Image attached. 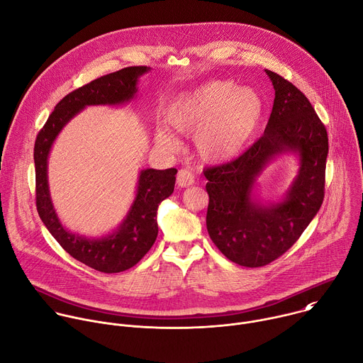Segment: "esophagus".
Segmentation results:
<instances>
[{
  "label": "esophagus",
  "mask_w": 363,
  "mask_h": 363,
  "mask_svg": "<svg viewBox=\"0 0 363 363\" xmlns=\"http://www.w3.org/2000/svg\"><path fill=\"white\" fill-rule=\"evenodd\" d=\"M194 182H195V177H194V174H192L189 169H181V171L178 172L177 184H178L179 188L191 186Z\"/></svg>",
  "instance_id": "obj_1"
}]
</instances>
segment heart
<instances>
[{
    "label": "heart",
    "instance_id": "1",
    "mask_svg": "<svg viewBox=\"0 0 363 363\" xmlns=\"http://www.w3.org/2000/svg\"><path fill=\"white\" fill-rule=\"evenodd\" d=\"M264 112L265 102L257 89L215 79L175 96L164 116L175 133H196L195 145L205 161L223 162L244 152L261 125ZM155 141L164 150L178 147L175 137L165 128L157 130Z\"/></svg>",
    "mask_w": 363,
    "mask_h": 363
}]
</instances>
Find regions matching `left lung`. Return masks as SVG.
Returning a JSON list of instances; mask_svg holds the SVG:
<instances>
[{
	"label": "left lung",
	"instance_id": "left-lung-1",
	"mask_svg": "<svg viewBox=\"0 0 363 363\" xmlns=\"http://www.w3.org/2000/svg\"><path fill=\"white\" fill-rule=\"evenodd\" d=\"M275 99L264 135L242 155L203 171L209 205L206 229L232 262L257 268L285 254L318 213L325 189L328 134L308 98L265 69ZM298 158V174L279 201L259 195L257 179L281 155Z\"/></svg>",
	"mask_w": 363,
	"mask_h": 363
}]
</instances>
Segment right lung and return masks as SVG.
I'll use <instances>...</instances> for the list:
<instances>
[{
	"mask_svg": "<svg viewBox=\"0 0 363 363\" xmlns=\"http://www.w3.org/2000/svg\"><path fill=\"white\" fill-rule=\"evenodd\" d=\"M150 67H127L104 75L64 96L34 147L37 209L41 220L57 242L77 261L104 272L116 274L133 268L154 245L158 235L157 211L175 186L177 169H141L134 202L116 229L102 236H85L68 230L54 208L48 185V157L51 148L69 121L91 105H127L135 99L140 78L150 72Z\"/></svg>",
	"mask_w": 363,
	"mask_h": 363,
	"instance_id": "obj_1",
	"label": "right lung"
}]
</instances>
